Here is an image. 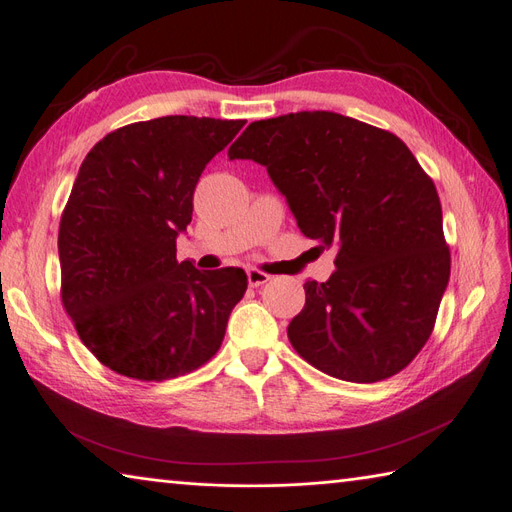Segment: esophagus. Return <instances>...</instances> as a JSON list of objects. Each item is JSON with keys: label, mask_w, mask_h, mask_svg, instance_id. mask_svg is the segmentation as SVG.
<instances>
[{"label": "esophagus", "mask_w": 512, "mask_h": 512, "mask_svg": "<svg viewBox=\"0 0 512 512\" xmlns=\"http://www.w3.org/2000/svg\"><path fill=\"white\" fill-rule=\"evenodd\" d=\"M269 280H271V275L262 273V271H258V269H247V282H250L252 288L265 286Z\"/></svg>", "instance_id": "obj_1"}]
</instances>
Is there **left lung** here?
<instances>
[{
	"label": "left lung",
	"mask_w": 512,
	"mask_h": 512,
	"mask_svg": "<svg viewBox=\"0 0 512 512\" xmlns=\"http://www.w3.org/2000/svg\"><path fill=\"white\" fill-rule=\"evenodd\" d=\"M230 160L267 166L301 232L337 247L288 324L299 356L333 378L378 382L421 352L451 277L431 177L395 134L329 111L254 121Z\"/></svg>",
	"instance_id": "obj_1"
}]
</instances>
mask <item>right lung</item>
<instances>
[{
    "label": "right lung",
    "instance_id": "right-lung-1",
    "mask_svg": "<svg viewBox=\"0 0 512 512\" xmlns=\"http://www.w3.org/2000/svg\"><path fill=\"white\" fill-rule=\"evenodd\" d=\"M243 119L168 115L106 134L87 153L59 222L61 303L81 342L121 376L162 382L220 350L247 290L243 269L177 260L205 166Z\"/></svg>",
    "mask_w": 512,
    "mask_h": 512
}]
</instances>
